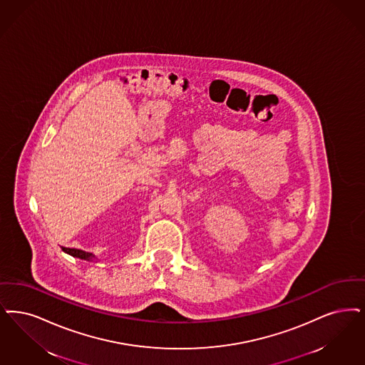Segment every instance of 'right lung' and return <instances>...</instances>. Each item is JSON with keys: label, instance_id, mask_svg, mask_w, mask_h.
Instances as JSON below:
<instances>
[{"label": "right lung", "instance_id": "add662e5", "mask_svg": "<svg viewBox=\"0 0 365 365\" xmlns=\"http://www.w3.org/2000/svg\"><path fill=\"white\" fill-rule=\"evenodd\" d=\"M62 251L72 255L74 258H80V259H87L91 261L92 258H95V255L92 252H87V251H83V250H77V248H66L62 247Z\"/></svg>", "mask_w": 365, "mask_h": 365}]
</instances>
